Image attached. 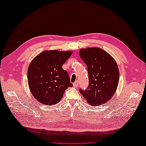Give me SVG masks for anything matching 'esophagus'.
Returning a JSON list of instances; mask_svg holds the SVG:
<instances>
[{
  "label": "esophagus",
  "mask_w": 146,
  "mask_h": 146,
  "mask_svg": "<svg viewBox=\"0 0 146 146\" xmlns=\"http://www.w3.org/2000/svg\"><path fill=\"white\" fill-rule=\"evenodd\" d=\"M78 81H76L75 83H73V86H74L75 88H76V87H78Z\"/></svg>",
  "instance_id": "esophagus-1"
}]
</instances>
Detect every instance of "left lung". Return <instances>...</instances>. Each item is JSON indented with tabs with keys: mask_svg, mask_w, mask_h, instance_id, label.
<instances>
[{
	"mask_svg": "<svg viewBox=\"0 0 146 146\" xmlns=\"http://www.w3.org/2000/svg\"><path fill=\"white\" fill-rule=\"evenodd\" d=\"M79 54L87 65L89 84L80 93L90 105L98 106L110 100L117 90L119 70L116 61L99 47L81 48Z\"/></svg>",
	"mask_w": 146,
	"mask_h": 146,
	"instance_id": "8db88e82",
	"label": "left lung"
}]
</instances>
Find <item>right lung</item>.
<instances>
[{
	"instance_id": "right-lung-1",
	"label": "right lung",
	"mask_w": 146,
	"mask_h": 146,
	"mask_svg": "<svg viewBox=\"0 0 146 146\" xmlns=\"http://www.w3.org/2000/svg\"><path fill=\"white\" fill-rule=\"evenodd\" d=\"M72 54L70 50H45L32 60L27 81L36 100L45 105H54L62 99L66 89L73 86L68 72L62 68Z\"/></svg>"
}]
</instances>
